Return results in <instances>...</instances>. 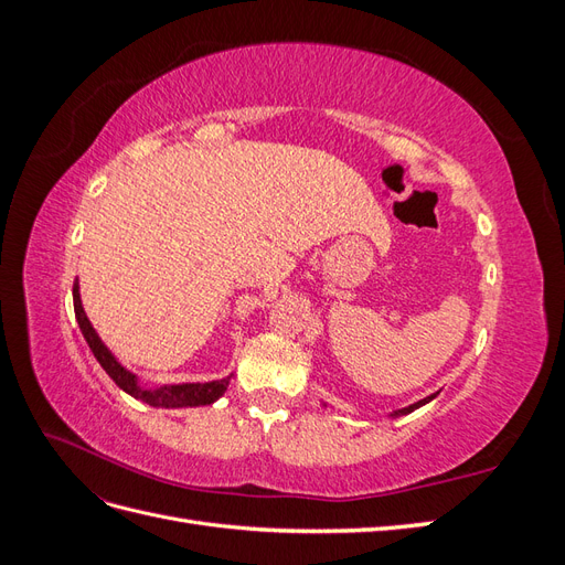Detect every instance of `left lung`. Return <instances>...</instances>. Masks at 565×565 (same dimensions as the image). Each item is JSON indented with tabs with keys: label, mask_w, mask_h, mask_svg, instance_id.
Segmentation results:
<instances>
[{
	"label": "left lung",
	"mask_w": 565,
	"mask_h": 565,
	"mask_svg": "<svg viewBox=\"0 0 565 565\" xmlns=\"http://www.w3.org/2000/svg\"><path fill=\"white\" fill-rule=\"evenodd\" d=\"M436 398V393H431V396H426V398H422V401H417V403H413V405H407V407H403V409H396V413H393L391 417H401V415H409L413 413V409H417V407H422V405H426L429 401H434Z\"/></svg>",
	"instance_id": "obj_1"
}]
</instances>
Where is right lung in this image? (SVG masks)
Instances as JSON below:
<instances>
[{
    "label": "right lung",
    "instance_id": "add662e5",
    "mask_svg": "<svg viewBox=\"0 0 565 565\" xmlns=\"http://www.w3.org/2000/svg\"><path fill=\"white\" fill-rule=\"evenodd\" d=\"M73 303H75V318H77L79 330H82L84 339H87V344H89L92 353L96 355V361L108 372V377L119 388L127 391L129 396L139 398L152 407H198V405H212L214 401L224 396L231 377L216 380V382H204V384L198 382V384H172V386H160V388H143L139 384V380H136V374H131L129 370L119 365L117 358L108 351V347L96 334L94 324L89 322L87 313H84V309H82L77 280L73 285Z\"/></svg>",
    "mask_w": 565,
    "mask_h": 565
}]
</instances>
